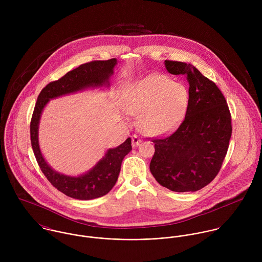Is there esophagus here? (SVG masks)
<instances>
[{
    "label": "esophagus",
    "instance_id": "obj_1",
    "mask_svg": "<svg viewBox=\"0 0 262 262\" xmlns=\"http://www.w3.org/2000/svg\"><path fill=\"white\" fill-rule=\"evenodd\" d=\"M141 142H142L141 138H139L137 135H133V136H132V145H133V147L138 146Z\"/></svg>",
    "mask_w": 262,
    "mask_h": 262
}]
</instances>
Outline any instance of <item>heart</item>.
<instances>
[{
	"instance_id": "1",
	"label": "heart",
	"mask_w": 262,
	"mask_h": 262,
	"mask_svg": "<svg viewBox=\"0 0 262 262\" xmlns=\"http://www.w3.org/2000/svg\"><path fill=\"white\" fill-rule=\"evenodd\" d=\"M188 101L185 85L167 76L153 75L133 83L125 99V111L138 116V128L147 135L173 130L184 118Z\"/></svg>"
}]
</instances>
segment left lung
Wrapping results in <instances>:
<instances>
[{"label": "left lung", "instance_id": "1", "mask_svg": "<svg viewBox=\"0 0 262 262\" xmlns=\"http://www.w3.org/2000/svg\"><path fill=\"white\" fill-rule=\"evenodd\" d=\"M171 75L187 76L189 84L186 117L170 135L153 139L150 171L162 187L184 192L209 185L223 164L232 134L231 114L215 82L193 66L165 60Z\"/></svg>", "mask_w": 262, "mask_h": 262}]
</instances>
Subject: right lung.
Masks as SVG:
<instances>
[{"label": "right lung", "instance_id": "add662e5", "mask_svg": "<svg viewBox=\"0 0 262 262\" xmlns=\"http://www.w3.org/2000/svg\"><path fill=\"white\" fill-rule=\"evenodd\" d=\"M117 64V59L95 60L83 63L69 72L57 80L49 82L39 94L30 122L31 145L38 165L49 183L68 196L77 200H93L107 194L115 186L124 157L132 150L131 139L116 148L109 149L105 156L86 173L79 177H68L53 170L45 161L38 144V125L41 113L50 99L77 91L101 86L108 83Z\"/></svg>", "mask_w": 262, "mask_h": 262}]
</instances>
